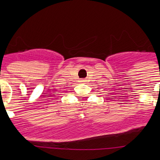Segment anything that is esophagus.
I'll list each match as a JSON object with an SVG mask.
<instances>
[{"label": "esophagus", "mask_w": 160, "mask_h": 160, "mask_svg": "<svg viewBox=\"0 0 160 160\" xmlns=\"http://www.w3.org/2000/svg\"><path fill=\"white\" fill-rule=\"evenodd\" d=\"M80 81H81V82H84V81H85V80H80Z\"/></svg>", "instance_id": "obj_1"}]
</instances>
